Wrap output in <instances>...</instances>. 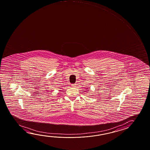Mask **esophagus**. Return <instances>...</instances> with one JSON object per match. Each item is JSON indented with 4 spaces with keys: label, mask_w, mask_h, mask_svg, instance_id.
Returning a JSON list of instances; mask_svg holds the SVG:
<instances>
[{
    "label": "esophagus",
    "mask_w": 150,
    "mask_h": 150,
    "mask_svg": "<svg viewBox=\"0 0 150 150\" xmlns=\"http://www.w3.org/2000/svg\"><path fill=\"white\" fill-rule=\"evenodd\" d=\"M71 86L72 87H76V83H73V84H71Z\"/></svg>",
    "instance_id": "esophagus-1"
}]
</instances>
